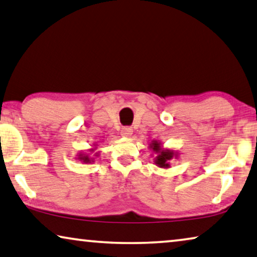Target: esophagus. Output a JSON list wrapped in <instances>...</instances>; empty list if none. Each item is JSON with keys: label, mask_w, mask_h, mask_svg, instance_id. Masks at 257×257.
Wrapping results in <instances>:
<instances>
[{"label": "esophagus", "mask_w": 257, "mask_h": 257, "mask_svg": "<svg viewBox=\"0 0 257 257\" xmlns=\"http://www.w3.org/2000/svg\"><path fill=\"white\" fill-rule=\"evenodd\" d=\"M133 134V128L130 127H123L121 129V135L123 137H129Z\"/></svg>", "instance_id": "34e87169"}]
</instances>
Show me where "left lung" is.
<instances>
[{
    "mask_svg": "<svg viewBox=\"0 0 257 257\" xmlns=\"http://www.w3.org/2000/svg\"><path fill=\"white\" fill-rule=\"evenodd\" d=\"M153 151H156L158 154V157L156 159V164L159 167H164V168H167L169 165L167 164V161L170 160V159L173 158V152H170V151H161L160 150V146L157 143V142H154L153 143Z\"/></svg>",
    "mask_w": 257,
    "mask_h": 257,
    "instance_id": "left-lung-1",
    "label": "left lung"
}]
</instances>
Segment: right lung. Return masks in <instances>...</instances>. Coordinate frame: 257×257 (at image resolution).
<instances>
[{
    "instance_id": "obj_1",
    "label": "right lung",
    "mask_w": 257,
    "mask_h": 257,
    "mask_svg": "<svg viewBox=\"0 0 257 257\" xmlns=\"http://www.w3.org/2000/svg\"><path fill=\"white\" fill-rule=\"evenodd\" d=\"M80 159H81V160H83V162H89V161H90V160H89L88 157H81Z\"/></svg>"
}]
</instances>
